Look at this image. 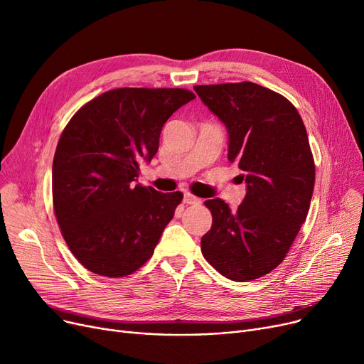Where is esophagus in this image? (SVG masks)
<instances>
[{
  "label": "esophagus",
  "mask_w": 364,
  "mask_h": 364,
  "mask_svg": "<svg viewBox=\"0 0 364 364\" xmlns=\"http://www.w3.org/2000/svg\"><path fill=\"white\" fill-rule=\"evenodd\" d=\"M183 200H184V203H186V205H198V203H200V202H202L199 198H196L195 195L188 193V192H187V193H184V199H183Z\"/></svg>",
  "instance_id": "34e87169"
}]
</instances>
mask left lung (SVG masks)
<instances>
[{"label":"left lung","mask_w":364,"mask_h":364,"mask_svg":"<svg viewBox=\"0 0 364 364\" xmlns=\"http://www.w3.org/2000/svg\"><path fill=\"white\" fill-rule=\"evenodd\" d=\"M205 106L228 132V161L243 171L237 209L205 202L213 227L200 240L205 259L224 277L247 282L284 259L313 196L316 166L307 129L283 95L254 82L196 85Z\"/></svg>","instance_id":"left-lung-1"}]
</instances>
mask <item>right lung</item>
Segmentation results:
<instances>
[{"mask_svg":"<svg viewBox=\"0 0 364 364\" xmlns=\"http://www.w3.org/2000/svg\"><path fill=\"white\" fill-rule=\"evenodd\" d=\"M196 95L184 88H117L76 112L53 161V206L70 252L87 270L124 277L153 255L183 199L136 184L164 124Z\"/></svg>","mask_w":364,"mask_h":364,"instance_id":"obj_1","label":"right lung"}]
</instances>
